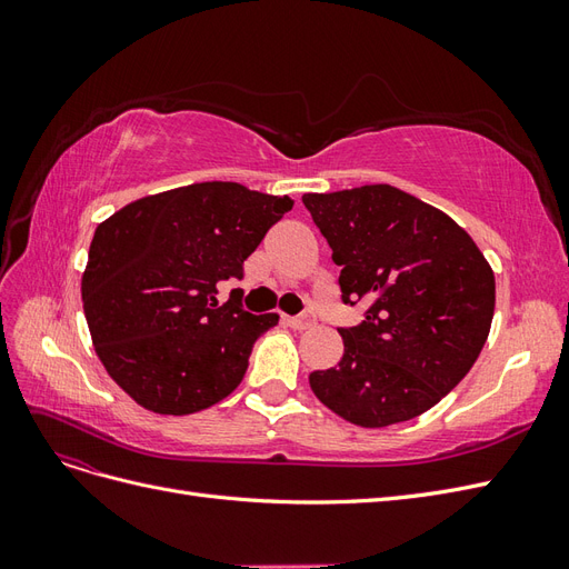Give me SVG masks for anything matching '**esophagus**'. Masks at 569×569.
Here are the masks:
<instances>
[{"instance_id":"34e87169","label":"esophagus","mask_w":569,"mask_h":569,"mask_svg":"<svg viewBox=\"0 0 569 569\" xmlns=\"http://www.w3.org/2000/svg\"><path fill=\"white\" fill-rule=\"evenodd\" d=\"M284 322L291 327V330H308L313 325V316H297V318H284Z\"/></svg>"}]
</instances>
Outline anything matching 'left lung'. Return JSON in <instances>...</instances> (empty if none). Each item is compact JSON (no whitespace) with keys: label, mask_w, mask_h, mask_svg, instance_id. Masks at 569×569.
<instances>
[{"label":"left lung","mask_w":569,"mask_h":569,"mask_svg":"<svg viewBox=\"0 0 569 569\" xmlns=\"http://www.w3.org/2000/svg\"><path fill=\"white\" fill-rule=\"evenodd\" d=\"M341 266L343 303L366 318L341 327L339 366L308 377L318 399L358 427H387L437 406L485 347L496 280L453 218L391 184L303 194Z\"/></svg>","instance_id":"obj_1"}]
</instances>
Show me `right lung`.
Here are the masks:
<instances>
[{
	"mask_svg": "<svg viewBox=\"0 0 569 569\" xmlns=\"http://www.w3.org/2000/svg\"><path fill=\"white\" fill-rule=\"evenodd\" d=\"M291 206L239 182H197L99 222L82 308L99 360L132 401L189 416L244 380L253 341L280 316L247 313L234 297L218 306V282L242 280L244 261Z\"/></svg>",
	"mask_w": 569,
	"mask_h": 569,
	"instance_id": "obj_1",
	"label": "right lung"
}]
</instances>
